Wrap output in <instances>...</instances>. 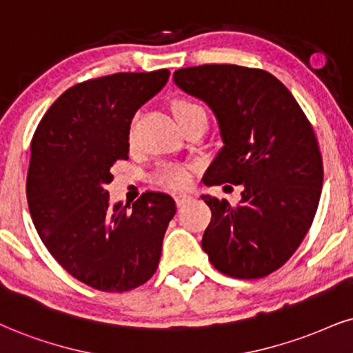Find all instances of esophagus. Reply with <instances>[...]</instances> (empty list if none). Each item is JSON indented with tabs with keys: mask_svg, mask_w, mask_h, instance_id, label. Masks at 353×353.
Wrapping results in <instances>:
<instances>
[{
	"mask_svg": "<svg viewBox=\"0 0 353 353\" xmlns=\"http://www.w3.org/2000/svg\"><path fill=\"white\" fill-rule=\"evenodd\" d=\"M175 201H176V206H185L186 203L191 201V196L190 194H176Z\"/></svg>",
	"mask_w": 353,
	"mask_h": 353,
	"instance_id": "obj_1",
	"label": "esophagus"
}]
</instances>
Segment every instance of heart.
<instances>
[{"mask_svg":"<svg viewBox=\"0 0 353 353\" xmlns=\"http://www.w3.org/2000/svg\"><path fill=\"white\" fill-rule=\"evenodd\" d=\"M173 111H175L178 123H181L186 117L204 110L199 104L188 101V99H178L173 104ZM130 141H132V132H130ZM191 176H193V172H191V167H188V165H167V167L160 168V172L157 173V183L167 186V188L183 190L190 186Z\"/></svg>","mask_w":353,"mask_h":353,"instance_id":"heart-1","label":"heart"}]
</instances>
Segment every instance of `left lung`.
I'll return each instance as SVG.
<instances>
[{"label":"left lung","instance_id":"1","mask_svg":"<svg viewBox=\"0 0 353 353\" xmlns=\"http://www.w3.org/2000/svg\"><path fill=\"white\" fill-rule=\"evenodd\" d=\"M173 81L206 103L219 125L223 147L204 185L243 188L237 206L201 196L212 214L203 250L224 275L267 276L294 254L314 219L323 190L314 130L290 90L265 70L199 65L176 70Z\"/></svg>","mask_w":353,"mask_h":353}]
</instances>
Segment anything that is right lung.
I'll list each match as a JSON object with an SVG mask.
<instances>
[{
  "label": "right lung",
  "instance_id": "obj_1",
  "mask_svg": "<svg viewBox=\"0 0 353 353\" xmlns=\"http://www.w3.org/2000/svg\"><path fill=\"white\" fill-rule=\"evenodd\" d=\"M168 70L114 73L57 98L30 142L26 194L52 256L85 285L123 293L150 280L176 206L147 191L132 208L110 203L111 167L129 157L139 108L167 85Z\"/></svg>",
  "mask_w": 353,
  "mask_h": 353
}]
</instances>
